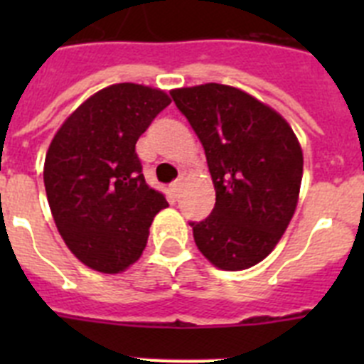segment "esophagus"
I'll use <instances>...</instances> for the list:
<instances>
[{"instance_id": "esophagus-1", "label": "esophagus", "mask_w": 364, "mask_h": 364, "mask_svg": "<svg viewBox=\"0 0 364 364\" xmlns=\"http://www.w3.org/2000/svg\"><path fill=\"white\" fill-rule=\"evenodd\" d=\"M182 184H184V180H182V178H176L175 182L171 184V193L175 195V197H178L180 189H182Z\"/></svg>"}]
</instances>
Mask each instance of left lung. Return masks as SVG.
<instances>
[{
  "label": "left lung",
  "mask_w": 364,
  "mask_h": 364,
  "mask_svg": "<svg viewBox=\"0 0 364 364\" xmlns=\"http://www.w3.org/2000/svg\"><path fill=\"white\" fill-rule=\"evenodd\" d=\"M171 96L204 147L217 195L210 217L189 222L195 242L217 268H252L272 253L297 208V136L277 111L237 87L204 83Z\"/></svg>",
  "instance_id": "1"
}]
</instances>
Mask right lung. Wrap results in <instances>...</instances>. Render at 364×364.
<instances>
[{
	"mask_svg": "<svg viewBox=\"0 0 364 364\" xmlns=\"http://www.w3.org/2000/svg\"><path fill=\"white\" fill-rule=\"evenodd\" d=\"M169 104L160 89L114 83L85 100L50 142L43 182L54 222L74 257L96 272H124L138 260L154 215L167 208L134 147Z\"/></svg>",
	"mask_w": 364,
	"mask_h": 364,
	"instance_id": "add662e5",
	"label": "right lung"
}]
</instances>
